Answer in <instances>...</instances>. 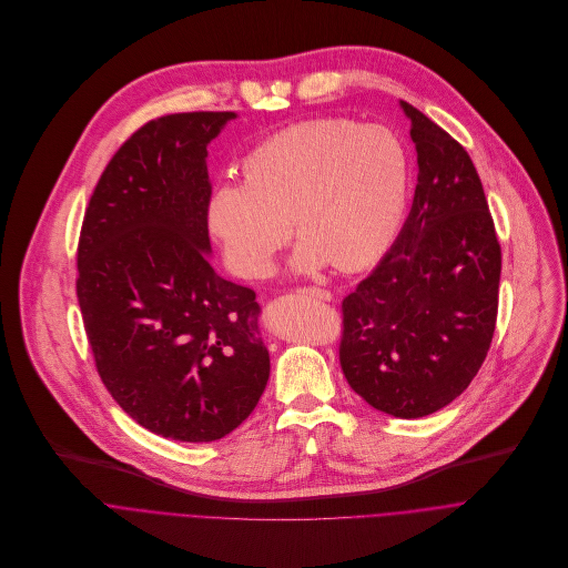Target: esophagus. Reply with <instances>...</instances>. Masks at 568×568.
Here are the masks:
<instances>
[{
  "label": "esophagus",
  "mask_w": 568,
  "mask_h": 568,
  "mask_svg": "<svg viewBox=\"0 0 568 568\" xmlns=\"http://www.w3.org/2000/svg\"><path fill=\"white\" fill-rule=\"evenodd\" d=\"M300 293L308 295V297H315V300H324V302L331 300V293L324 291V288H317V286H304V288H300Z\"/></svg>",
  "instance_id": "34e87169"
}]
</instances>
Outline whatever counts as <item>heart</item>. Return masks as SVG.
I'll use <instances>...</instances> for the list:
<instances>
[{
  "mask_svg": "<svg viewBox=\"0 0 568 568\" xmlns=\"http://www.w3.org/2000/svg\"><path fill=\"white\" fill-rule=\"evenodd\" d=\"M409 154L387 128L315 119L264 139L244 161V181H221L207 199V225L231 268L266 277L291 240L297 271L328 262L354 273L396 240L409 201Z\"/></svg>",
  "mask_w": 568,
  "mask_h": 568,
  "instance_id": "b5f03b06",
  "label": "heart"
}]
</instances>
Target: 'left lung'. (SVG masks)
I'll return each mask as SVG.
<instances>
[{
	"label": "left lung",
	"instance_id": "1",
	"mask_svg": "<svg viewBox=\"0 0 568 568\" xmlns=\"http://www.w3.org/2000/svg\"><path fill=\"white\" fill-rule=\"evenodd\" d=\"M400 106L418 183L398 240L343 300L339 365L372 407L420 418L464 394L488 356L501 248L468 152L416 106Z\"/></svg>",
	"mask_w": 568,
	"mask_h": 568
}]
</instances>
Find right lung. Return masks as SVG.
I'll use <instances>...</instances> for the list:
<instances>
[{
  "mask_svg": "<svg viewBox=\"0 0 568 568\" xmlns=\"http://www.w3.org/2000/svg\"><path fill=\"white\" fill-rule=\"evenodd\" d=\"M235 111L150 121L106 163L78 242V302L95 369L145 429L210 443L266 389L255 291L210 264L207 143Z\"/></svg>",
  "mask_w": 568,
  "mask_h": 568,
  "instance_id": "add662e5",
  "label": "right lung"
}]
</instances>
